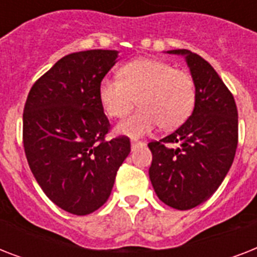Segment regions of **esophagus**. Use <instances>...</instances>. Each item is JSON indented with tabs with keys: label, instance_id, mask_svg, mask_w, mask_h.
Wrapping results in <instances>:
<instances>
[{
	"label": "esophagus",
	"instance_id": "1",
	"mask_svg": "<svg viewBox=\"0 0 257 257\" xmlns=\"http://www.w3.org/2000/svg\"><path fill=\"white\" fill-rule=\"evenodd\" d=\"M131 145H132V149H135V148H139V147H143V145H144V143H141V141L132 140V141H131Z\"/></svg>",
	"mask_w": 257,
	"mask_h": 257
}]
</instances>
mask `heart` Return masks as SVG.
<instances>
[{"mask_svg":"<svg viewBox=\"0 0 257 257\" xmlns=\"http://www.w3.org/2000/svg\"><path fill=\"white\" fill-rule=\"evenodd\" d=\"M100 100L108 116L122 118L136 105L140 109L118 124L117 132L143 137L160 124L173 129L191 116L196 102V85L189 73L168 62L141 58L124 65L120 78H104Z\"/></svg>","mask_w":257,"mask_h":257,"instance_id":"b5f03b06","label":"heart"}]
</instances>
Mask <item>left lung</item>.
<instances>
[{
    "label": "left lung",
    "instance_id": "8db88e82",
    "mask_svg": "<svg viewBox=\"0 0 257 257\" xmlns=\"http://www.w3.org/2000/svg\"><path fill=\"white\" fill-rule=\"evenodd\" d=\"M168 53L185 57L196 85V102L180 128L148 144L149 179L163 203L187 211L207 201L231 168L237 148V108L209 62L187 49Z\"/></svg>",
    "mask_w": 257,
    "mask_h": 257
}]
</instances>
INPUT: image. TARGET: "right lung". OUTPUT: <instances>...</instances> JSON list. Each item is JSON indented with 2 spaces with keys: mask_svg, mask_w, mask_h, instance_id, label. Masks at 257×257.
Instances as JSON below:
<instances>
[{
  "mask_svg": "<svg viewBox=\"0 0 257 257\" xmlns=\"http://www.w3.org/2000/svg\"><path fill=\"white\" fill-rule=\"evenodd\" d=\"M117 50H84L58 60L30 89L24 108V148L30 171L57 207L77 216L104 205L128 137L105 140L110 124L100 84Z\"/></svg>",
  "mask_w": 257,
  "mask_h": 257,
  "instance_id": "obj_1",
  "label": "right lung"
}]
</instances>
